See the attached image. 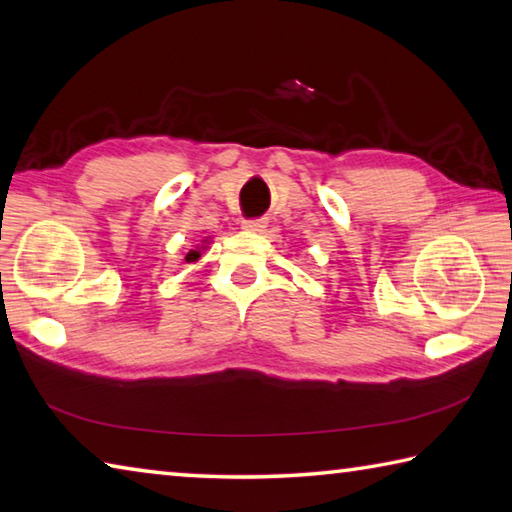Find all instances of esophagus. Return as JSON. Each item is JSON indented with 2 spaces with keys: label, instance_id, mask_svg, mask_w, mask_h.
<instances>
[{
  "label": "esophagus",
  "instance_id": "34e87169",
  "mask_svg": "<svg viewBox=\"0 0 512 512\" xmlns=\"http://www.w3.org/2000/svg\"><path fill=\"white\" fill-rule=\"evenodd\" d=\"M246 233H264L266 230V219H246L242 224Z\"/></svg>",
  "mask_w": 512,
  "mask_h": 512
}]
</instances>
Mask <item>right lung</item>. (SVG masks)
Here are the masks:
<instances>
[{
	"instance_id": "1",
	"label": "right lung",
	"mask_w": 512,
	"mask_h": 512,
	"mask_svg": "<svg viewBox=\"0 0 512 512\" xmlns=\"http://www.w3.org/2000/svg\"><path fill=\"white\" fill-rule=\"evenodd\" d=\"M210 242H213V237H202V242L195 244V248H190L186 253V264H199V259H202V255L208 250Z\"/></svg>"
}]
</instances>
